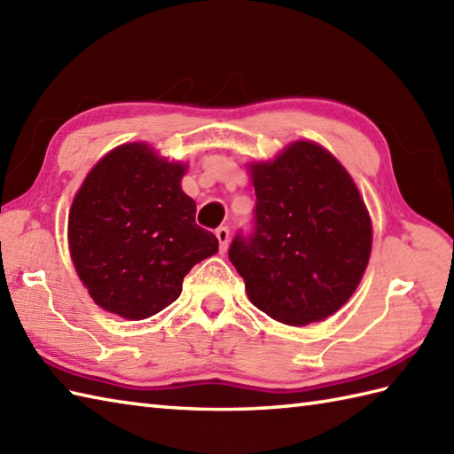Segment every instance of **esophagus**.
Here are the masks:
<instances>
[{"mask_svg": "<svg viewBox=\"0 0 454 454\" xmlns=\"http://www.w3.org/2000/svg\"><path fill=\"white\" fill-rule=\"evenodd\" d=\"M216 238H218V244H220V252L224 254L228 249V242H230V230L226 226H220L216 228Z\"/></svg>", "mask_w": 454, "mask_h": 454, "instance_id": "obj_1", "label": "esophagus"}]
</instances>
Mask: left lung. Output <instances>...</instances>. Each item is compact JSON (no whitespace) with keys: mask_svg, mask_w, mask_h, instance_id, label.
<instances>
[{"mask_svg":"<svg viewBox=\"0 0 454 454\" xmlns=\"http://www.w3.org/2000/svg\"><path fill=\"white\" fill-rule=\"evenodd\" d=\"M249 169L254 228L236 234L230 262L249 301L273 320L320 322L349 301L369 263L372 226L359 189L330 152L308 140Z\"/></svg>","mask_w":454,"mask_h":454,"instance_id":"8db88e82","label":"left lung"}]
</instances>
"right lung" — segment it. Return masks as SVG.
<instances>
[{
	"instance_id": "1",
	"label": "right lung",
	"mask_w": 454,
	"mask_h": 454,
	"mask_svg": "<svg viewBox=\"0 0 454 454\" xmlns=\"http://www.w3.org/2000/svg\"><path fill=\"white\" fill-rule=\"evenodd\" d=\"M183 163L144 142L111 150L95 166L67 216L75 271L103 310L144 320L177 301L192 265L218 252L197 226V205L181 189Z\"/></svg>"
}]
</instances>
